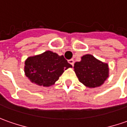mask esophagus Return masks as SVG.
<instances>
[{
    "instance_id": "34e87169",
    "label": "esophagus",
    "mask_w": 127,
    "mask_h": 127,
    "mask_svg": "<svg viewBox=\"0 0 127 127\" xmlns=\"http://www.w3.org/2000/svg\"><path fill=\"white\" fill-rule=\"evenodd\" d=\"M68 63L69 64H71L72 66H74V60L73 59H70V60H68Z\"/></svg>"
}]
</instances>
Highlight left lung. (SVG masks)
<instances>
[{"label": "left lung", "mask_w": 127, "mask_h": 127, "mask_svg": "<svg viewBox=\"0 0 127 127\" xmlns=\"http://www.w3.org/2000/svg\"><path fill=\"white\" fill-rule=\"evenodd\" d=\"M74 69L79 81L88 88L99 87L108 77V64L90 54L82 56L80 62L75 63Z\"/></svg>", "instance_id": "8db88e82"}]
</instances>
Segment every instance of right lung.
I'll return each instance as SVG.
<instances>
[{"mask_svg":"<svg viewBox=\"0 0 127 127\" xmlns=\"http://www.w3.org/2000/svg\"><path fill=\"white\" fill-rule=\"evenodd\" d=\"M72 67L63 56L47 51L25 61V74L32 83L44 87L53 85L64 71Z\"/></svg>","mask_w":127,"mask_h":127,"instance_id":"1","label":"right lung"}]
</instances>
